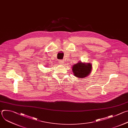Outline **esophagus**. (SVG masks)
Segmentation results:
<instances>
[{"mask_svg": "<svg viewBox=\"0 0 128 128\" xmlns=\"http://www.w3.org/2000/svg\"><path fill=\"white\" fill-rule=\"evenodd\" d=\"M64 61H63V60H61L59 61V64H60L61 65H63V64H64Z\"/></svg>", "mask_w": 128, "mask_h": 128, "instance_id": "34e87169", "label": "esophagus"}]
</instances>
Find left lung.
I'll list each match as a JSON object with an SVG mask.
<instances>
[{
  "mask_svg": "<svg viewBox=\"0 0 128 128\" xmlns=\"http://www.w3.org/2000/svg\"><path fill=\"white\" fill-rule=\"evenodd\" d=\"M92 66L90 63H82L80 61L78 63L73 65L72 70L74 76L82 78L89 75L92 71Z\"/></svg>",
  "mask_w": 128,
  "mask_h": 128,
  "instance_id": "1",
  "label": "left lung"
}]
</instances>
